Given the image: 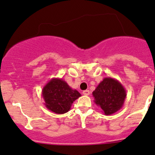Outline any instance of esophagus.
I'll return each mask as SVG.
<instances>
[{
	"mask_svg": "<svg viewBox=\"0 0 155 155\" xmlns=\"http://www.w3.org/2000/svg\"><path fill=\"white\" fill-rule=\"evenodd\" d=\"M83 94H84V95H89V93H90V92H89V90H87H87H84V91H83Z\"/></svg>",
	"mask_w": 155,
	"mask_h": 155,
	"instance_id": "34e87169",
	"label": "esophagus"
}]
</instances>
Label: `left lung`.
<instances>
[{
    "label": "left lung",
    "mask_w": 155,
    "mask_h": 155,
    "mask_svg": "<svg viewBox=\"0 0 155 155\" xmlns=\"http://www.w3.org/2000/svg\"><path fill=\"white\" fill-rule=\"evenodd\" d=\"M94 103L100 107L105 115H110L121 109L126 98V91L120 81L112 77H105L92 92Z\"/></svg>",
    "instance_id": "1"
}]
</instances>
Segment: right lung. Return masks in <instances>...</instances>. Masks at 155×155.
<instances>
[{
  "mask_svg": "<svg viewBox=\"0 0 155 155\" xmlns=\"http://www.w3.org/2000/svg\"><path fill=\"white\" fill-rule=\"evenodd\" d=\"M81 96L77 90L73 89L59 78L50 79L42 91L45 107L56 114H63L70 110L73 102Z\"/></svg>",
  "mask_w": 155,
  "mask_h": 155,
  "instance_id": "add662e5",
  "label": "right lung"
}]
</instances>
